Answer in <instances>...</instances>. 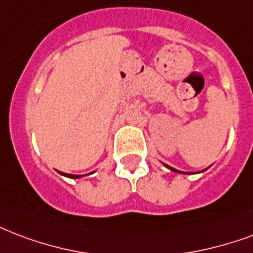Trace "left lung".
<instances>
[{
	"label": "left lung",
	"mask_w": 253,
	"mask_h": 253,
	"mask_svg": "<svg viewBox=\"0 0 253 253\" xmlns=\"http://www.w3.org/2000/svg\"><path fill=\"white\" fill-rule=\"evenodd\" d=\"M167 167H169V169H171V171H175V172H180V171H178V169H173V167H169V166H167Z\"/></svg>",
	"instance_id": "obj_1"
}]
</instances>
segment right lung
I'll return each instance as SVG.
<instances>
[{"mask_svg": "<svg viewBox=\"0 0 253 253\" xmlns=\"http://www.w3.org/2000/svg\"><path fill=\"white\" fill-rule=\"evenodd\" d=\"M63 175H65V173H63ZM66 176H69V178H80L81 175H66Z\"/></svg>", "mask_w": 253, "mask_h": 253, "instance_id": "right-lung-1", "label": "right lung"}]
</instances>
